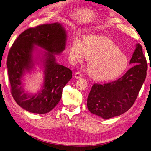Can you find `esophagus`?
<instances>
[{
	"label": "esophagus",
	"instance_id": "esophagus-1",
	"mask_svg": "<svg viewBox=\"0 0 151 151\" xmlns=\"http://www.w3.org/2000/svg\"><path fill=\"white\" fill-rule=\"evenodd\" d=\"M82 76H83V73H82V72H81V71H78V72H76V73H75V78H82Z\"/></svg>",
	"mask_w": 151,
	"mask_h": 151
}]
</instances>
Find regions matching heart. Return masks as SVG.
<instances>
[{
  "mask_svg": "<svg viewBox=\"0 0 151 151\" xmlns=\"http://www.w3.org/2000/svg\"><path fill=\"white\" fill-rule=\"evenodd\" d=\"M70 56L75 62L89 59L87 73L96 80H107L122 74L128 66V59L111 39L101 36H89L83 44L73 40Z\"/></svg>",
  "mask_w": 151,
  "mask_h": 151,
  "instance_id": "obj_1",
  "label": "heart"
}]
</instances>
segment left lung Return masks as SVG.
Wrapping results in <instances>:
<instances>
[{
	"mask_svg": "<svg viewBox=\"0 0 151 151\" xmlns=\"http://www.w3.org/2000/svg\"><path fill=\"white\" fill-rule=\"evenodd\" d=\"M130 64L134 65L121 78L108 83L93 84L87 102L91 113L107 120L122 114L132 106L147 71L141 44H136Z\"/></svg>",
	"mask_w": 151,
	"mask_h": 151,
	"instance_id": "1",
	"label": "left lung"
}]
</instances>
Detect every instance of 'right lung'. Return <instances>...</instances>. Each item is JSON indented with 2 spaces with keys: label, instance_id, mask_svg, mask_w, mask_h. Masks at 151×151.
I'll return each instance as SVG.
<instances>
[{
  "label": "right lung",
  "instance_id": "add662e5",
  "mask_svg": "<svg viewBox=\"0 0 151 151\" xmlns=\"http://www.w3.org/2000/svg\"><path fill=\"white\" fill-rule=\"evenodd\" d=\"M66 33L60 24H44L28 28L14 41L7 59L11 93L17 104L30 113L44 114L51 111L60 100L63 88L72 78L69 68L57 64L53 54L64 50ZM34 45L44 48L46 54L43 89L34 96L27 95L22 88L23 72L32 67Z\"/></svg>",
  "mask_w": 151,
  "mask_h": 151
}]
</instances>
